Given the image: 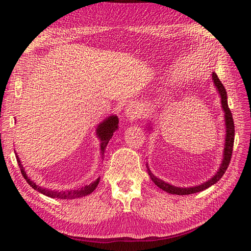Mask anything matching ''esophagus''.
<instances>
[{"mask_svg":"<svg viewBox=\"0 0 251 251\" xmlns=\"http://www.w3.org/2000/svg\"><path fill=\"white\" fill-rule=\"evenodd\" d=\"M125 116L130 118V120H134V118H137L141 116V108L138 107V105L134 103H130L126 106L125 108Z\"/></svg>","mask_w":251,"mask_h":251,"instance_id":"1","label":"esophagus"}]
</instances>
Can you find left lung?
<instances>
[{
  "label": "left lung",
  "instance_id": "obj_1",
  "mask_svg": "<svg viewBox=\"0 0 251 251\" xmlns=\"http://www.w3.org/2000/svg\"><path fill=\"white\" fill-rule=\"evenodd\" d=\"M212 82H214L216 90H217L218 94L220 96V101H222V108L224 110V116H225V127H226V134H225V144H224V154H223V159H222V164L218 168L217 173L212 176L210 179H208L207 181L202 182L201 185H196L193 187H177L174 186L172 184H168V182L164 181L163 179H159L158 177H156L154 174L151 172L150 167H148V164H146L147 166V172L150 174V176L151 178V180L154 181V184L159 187L160 189H163L164 192H166L168 194L172 195H190V194H195V193H199L202 192V190L207 189L208 187L212 186L216 184L220 178L224 176L225 172L228 168V165L230 163V158H231V154H232V147H233V139H235V125H233V120H232V115L230 109L228 107V101H227V92L226 88L223 85V83L220 82L217 74L215 72H212ZM151 124H148L147 128L152 129V127L151 126Z\"/></svg>",
  "mask_w": 251,
  "mask_h": 251
}]
</instances>
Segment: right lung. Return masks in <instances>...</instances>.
Instances as JSON below:
<instances>
[{"mask_svg":"<svg viewBox=\"0 0 251 251\" xmlns=\"http://www.w3.org/2000/svg\"><path fill=\"white\" fill-rule=\"evenodd\" d=\"M118 129V117L116 115H110L107 118L100 123L96 127V135L100 139V156L101 158L104 159L105 156V151L106 147H107V144L109 143L110 138H112L113 134L115 133V130ZM16 155V152H15ZM16 160H18L19 166L21 169V173H22L23 177L26 179L27 184L34 188L37 192L45 195V196L50 197V198H58V199H75V198H80L84 196H87V195L92 194L94 190L96 189L97 185H99L100 177L97 178L96 180L91 182L90 185H85L80 188L77 189H70V190H56V189H48L44 188V187H41L39 185H36L35 182L31 180V178H28L26 175V172L23 167L22 163H21V159L19 158V156L16 155Z\"/></svg>","mask_w":251,"mask_h":251,"instance_id":"add662e5","label":"right lung"}]
</instances>
